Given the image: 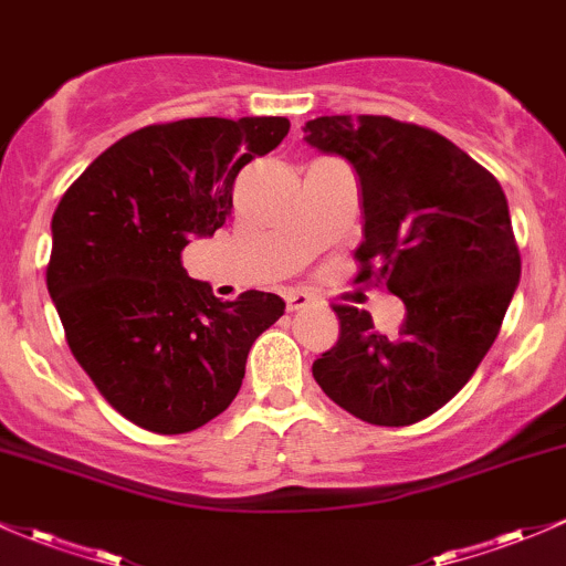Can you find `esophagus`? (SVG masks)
<instances>
[{"label":"esophagus","mask_w":566,"mask_h":566,"mask_svg":"<svg viewBox=\"0 0 566 566\" xmlns=\"http://www.w3.org/2000/svg\"><path fill=\"white\" fill-rule=\"evenodd\" d=\"M313 296L305 294V291H289V294H285V307H289L291 313H294V310H305L313 305Z\"/></svg>","instance_id":"1"}]
</instances>
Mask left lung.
Listing matches in <instances>:
<instances>
[{"label":"left lung","instance_id":"obj_1","mask_svg":"<svg viewBox=\"0 0 566 566\" xmlns=\"http://www.w3.org/2000/svg\"><path fill=\"white\" fill-rule=\"evenodd\" d=\"M305 139L350 161L364 229L356 281L405 302L399 334L367 310L332 305L339 337L313 361L326 397L375 427L423 421L472 378L521 277L507 199L451 139L388 115H324Z\"/></svg>","mask_w":566,"mask_h":566}]
</instances>
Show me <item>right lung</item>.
Instances as JSON below:
<instances>
[{"label":"right lung","mask_w":566,"mask_h":566,"mask_svg":"<svg viewBox=\"0 0 566 566\" xmlns=\"http://www.w3.org/2000/svg\"><path fill=\"white\" fill-rule=\"evenodd\" d=\"M289 118H184L120 137L53 212L48 291L102 397L156 434H186L240 391L253 339L285 302H221L180 253L232 212L234 178L289 135Z\"/></svg>","instance_id":"obj_1"}]
</instances>
